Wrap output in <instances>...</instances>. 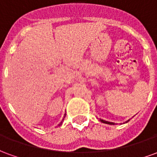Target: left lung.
Returning a JSON list of instances; mask_svg holds the SVG:
<instances>
[{
  "instance_id": "obj_1",
  "label": "left lung",
  "mask_w": 157,
  "mask_h": 157,
  "mask_svg": "<svg viewBox=\"0 0 157 157\" xmlns=\"http://www.w3.org/2000/svg\"><path fill=\"white\" fill-rule=\"evenodd\" d=\"M100 121L101 122H102V123H104V124H114V123H112V122H108V121H105V120H102V119H100ZM127 121V122H128ZM127 122H126V123H127Z\"/></svg>"
}]
</instances>
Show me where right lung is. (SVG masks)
Segmentation results:
<instances>
[{
    "label": "right lung",
    "instance_id": "obj_1",
    "mask_svg": "<svg viewBox=\"0 0 157 157\" xmlns=\"http://www.w3.org/2000/svg\"><path fill=\"white\" fill-rule=\"evenodd\" d=\"M63 119H64V118H63ZM62 121H63V120H62ZM62 124V122H60V124H59V125H61Z\"/></svg>",
    "mask_w": 157,
    "mask_h": 157
}]
</instances>
